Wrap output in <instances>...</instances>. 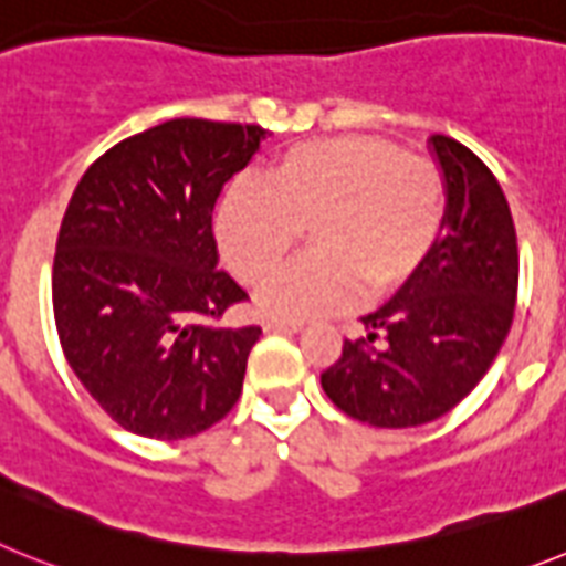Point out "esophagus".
<instances>
[{"label":"esophagus","instance_id":"esophagus-1","mask_svg":"<svg viewBox=\"0 0 566 566\" xmlns=\"http://www.w3.org/2000/svg\"><path fill=\"white\" fill-rule=\"evenodd\" d=\"M302 327V322H284V318H268V322H264V331L270 333H298Z\"/></svg>","mask_w":566,"mask_h":566}]
</instances>
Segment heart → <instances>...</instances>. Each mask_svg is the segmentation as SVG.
I'll use <instances>...</instances> for the list:
<instances>
[{"label": "heart", "mask_w": 566, "mask_h": 566, "mask_svg": "<svg viewBox=\"0 0 566 566\" xmlns=\"http://www.w3.org/2000/svg\"><path fill=\"white\" fill-rule=\"evenodd\" d=\"M444 222L439 167L367 136L290 147L255 181H235L216 210V242L244 284L279 273L298 233L307 259L259 296L262 311L304 322L387 296L410 282Z\"/></svg>", "instance_id": "obj_1"}]
</instances>
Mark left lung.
<instances>
[{"label":"left lung","mask_w":566,"mask_h":566,"mask_svg":"<svg viewBox=\"0 0 566 566\" xmlns=\"http://www.w3.org/2000/svg\"><path fill=\"white\" fill-rule=\"evenodd\" d=\"M444 179L436 248L385 307L361 316L367 338L344 342L322 373L327 399L370 427L441 419L479 385L513 324L518 244L488 165L447 136H430Z\"/></svg>","instance_id":"1"}]
</instances>
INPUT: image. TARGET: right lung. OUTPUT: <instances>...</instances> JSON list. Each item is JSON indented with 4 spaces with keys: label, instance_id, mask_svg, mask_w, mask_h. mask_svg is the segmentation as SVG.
Returning a JSON list of instances; mask_svg holds the SVG:
<instances>
[{
    "label": "right lung",
    "instance_id": "add662e5",
    "mask_svg": "<svg viewBox=\"0 0 566 566\" xmlns=\"http://www.w3.org/2000/svg\"><path fill=\"white\" fill-rule=\"evenodd\" d=\"M268 130L170 119L113 145L78 179L59 228L53 316L102 410L145 439H190L242 396L262 327H210L244 302L219 270L213 208Z\"/></svg>",
    "mask_w": 566,
    "mask_h": 566
}]
</instances>
